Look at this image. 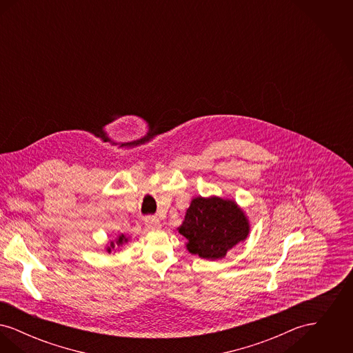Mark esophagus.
<instances>
[{
	"label": "esophagus",
	"instance_id": "obj_1",
	"mask_svg": "<svg viewBox=\"0 0 353 353\" xmlns=\"http://www.w3.org/2000/svg\"><path fill=\"white\" fill-rule=\"evenodd\" d=\"M144 222H145V225H147V228L150 230H157V229L161 228V222L156 219V217H147V219H144Z\"/></svg>",
	"mask_w": 353,
	"mask_h": 353
}]
</instances>
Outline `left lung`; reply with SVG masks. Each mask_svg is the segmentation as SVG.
<instances>
[{
	"mask_svg": "<svg viewBox=\"0 0 353 353\" xmlns=\"http://www.w3.org/2000/svg\"><path fill=\"white\" fill-rule=\"evenodd\" d=\"M186 238V250L202 259L217 261L245 242L250 233V221L245 210L228 197H194L177 228Z\"/></svg>",
	"mask_w": 353,
	"mask_h": 353,
	"instance_id": "8db88e82",
	"label": "left lung"
}]
</instances>
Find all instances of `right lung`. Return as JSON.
<instances>
[{
    "label": "right lung",
    "mask_w": 353,
    "mask_h": 353,
    "mask_svg": "<svg viewBox=\"0 0 353 353\" xmlns=\"http://www.w3.org/2000/svg\"><path fill=\"white\" fill-rule=\"evenodd\" d=\"M130 241V236H125L124 234H120L114 239V241H110L107 242L105 245V252L108 254H112V252H117L123 248V245H125L127 242Z\"/></svg>",
    "instance_id": "obj_1"
}]
</instances>
